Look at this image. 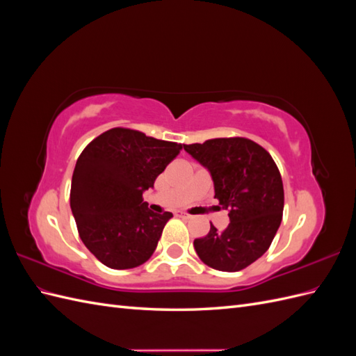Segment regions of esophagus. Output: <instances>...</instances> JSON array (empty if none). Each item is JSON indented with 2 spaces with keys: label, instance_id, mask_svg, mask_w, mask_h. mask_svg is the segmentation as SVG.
Returning <instances> with one entry per match:
<instances>
[{
  "label": "esophagus",
  "instance_id": "34e87169",
  "mask_svg": "<svg viewBox=\"0 0 356 356\" xmlns=\"http://www.w3.org/2000/svg\"><path fill=\"white\" fill-rule=\"evenodd\" d=\"M174 215H175V217L186 218V220H188V218H190V215H188V213H186V212H182V211H175V212H174Z\"/></svg>",
  "mask_w": 356,
  "mask_h": 356
}]
</instances>
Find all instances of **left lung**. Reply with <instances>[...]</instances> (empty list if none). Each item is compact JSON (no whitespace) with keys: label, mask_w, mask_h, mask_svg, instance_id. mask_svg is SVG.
<instances>
[{"label":"left lung","mask_w":356,"mask_h":356,"mask_svg":"<svg viewBox=\"0 0 356 356\" xmlns=\"http://www.w3.org/2000/svg\"><path fill=\"white\" fill-rule=\"evenodd\" d=\"M184 149L209 170L215 199L230 218L222 232L211 224L204 238L195 239V250L215 270H242L268 250L282 221L284 184L275 160L261 145L239 136Z\"/></svg>","instance_id":"left-lung-1"}]
</instances>
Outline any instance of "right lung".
<instances>
[{
  "label": "right lung",
  "mask_w": 356,
  "mask_h": 356,
  "mask_svg": "<svg viewBox=\"0 0 356 356\" xmlns=\"http://www.w3.org/2000/svg\"><path fill=\"white\" fill-rule=\"evenodd\" d=\"M182 149L139 131L114 127L83 149L70 203L86 248L110 268L124 270L153 255L172 213L148 209L143 193Z\"/></svg>",
  "instance_id": "obj_1"
}]
</instances>
